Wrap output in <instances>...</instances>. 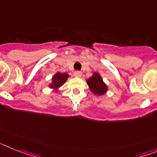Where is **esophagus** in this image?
Instances as JSON below:
<instances>
[{
    "label": "esophagus",
    "instance_id": "obj_1",
    "mask_svg": "<svg viewBox=\"0 0 157 157\" xmlns=\"http://www.w3.org/2000/svg\"><path fill=\"white\" fill-rule=\"evenodd\" d=\"M75 75L76 77H81L82 72L80 71H76L75 72Z\"/></svg>",
    "mask_w": 157,
    "mask_h": 157
}]
</instances>
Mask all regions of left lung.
I'll return each instance as SVG.
<instances>
[{
  "mask_svg": "<svg viewBox=\"0 0 157 157\" xmlns=\"http://www.w3.org/2000/svg\"><path fill=\"white\" fill-rule=\"evenodd\" d=\"M90 90L97 95H103L107 92V86L104 83L101 75L98 73H94L86 81Z\"/></svg>",
  "mask_w": 157,
  "mask_h": 157,
  "instance_id": "left-lung-1",
  "label": "left lung"
}]
</instances>
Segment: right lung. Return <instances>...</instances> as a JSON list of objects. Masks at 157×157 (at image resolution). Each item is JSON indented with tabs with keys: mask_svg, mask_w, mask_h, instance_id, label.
Masks as SVG:
<instances>
[{
	"mask_svg": "<svg viewBox=\"0 0 157 157\" xmlns=\"http://www.w3.org/2000/svg\"><path fill=\"white\" fill-rule=\"evenodd\" d=\"M68 77L69 75H67V73H59V72H58L52 77V83L50 85V87L51 88L57 89L59 87L62 86L66 82Z\"/></svg>",
	"mask_w": 157,
	"mask_h": 157,
	"instance_id": "right-lung-1",
	"label": "right lung"
}]
</instances>
